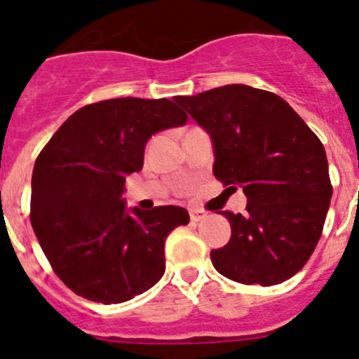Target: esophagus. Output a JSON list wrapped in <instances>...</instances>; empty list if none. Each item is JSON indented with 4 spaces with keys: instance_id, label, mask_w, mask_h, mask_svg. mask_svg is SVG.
<instances>
[{
    "instance_id": "1",
    "label": "esophagus",
    "mask_w": 359,
    "mask_h": 359,
    "mask_svg": "<svg viewBox=\"0 0 359 359\" xmlns=\"http://www.w3.org/2000/svg\"><path fill=\"white\" fill-rule=\"evenodd\" d=\"M190 221H194V223H198V221H203V219L207 217V210H203V208H190Z\"/></svg>"
}]
</instances>
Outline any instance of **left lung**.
I'll list each match as a JSON object with an SVG mask.
<instances>
[{"mask_svg": "<svg viewBox=\"0 0 359 359\" xmlns=\"http://www.w3.org/2000/svg\"><path fill=\"white\" fill-rule=\"evenodd\" d=\"M177 102L214 142V176L248 198L230 221L226 246L212 250L219 273L275 286L298 273L322 237L332 185L325 149L278 95L230 84Z\"/></svg>", "mask_w": 359, "mask_h": 359, "instance_id": "obj_1", "label": "left lung"}]
</instances>
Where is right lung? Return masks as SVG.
I'll list each match as a JSON object with an SVG mask.
<instances>
[{"mask_svg": "<svg viewBox=\"0 0 359 359\" xmlns=\"http://www.w3.org/2000/svg\"><path fill=\"white\" fill-rule=\"evenodd\" d=\"M187 122L172 100L109 98L75 111L37 156L30 221L55 275L75 294L120 304L165 271V239L189 212H126V176L144 167L154 133Z\"/></svg>", "mask_w": 359, "mask_h": 359, "instance_id": "right-lung-1", "label": "right lung"}]
</instances>
